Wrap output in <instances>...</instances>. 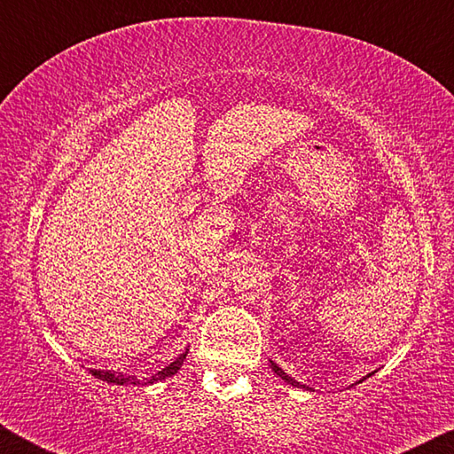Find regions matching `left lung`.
<instances>
[{"label": "left lung", "instance_id": "left-lung-1", "mask_svg": "<svg viewBox=\"0 0 454 454\" xmlns=\"http://www.w3.org/2000/svg\"><path fill=\"white\" fill-rule=\"evenodd\" d=\"M270 368H272V372L274 374H278L280 376V379L284 380V382H288V384H292V387H296V388H306V390H312V388H309V387H306V384H301V382H298V380H294V379H292V376L290 374H286V372H284L282 371V368L278 366V364H276L274 363V360H270ZM374 372H368L366 376H363V379H360L358 382H363V380H366L368 379V376H372ZM358 382H355V384H358Z\"/></svg>", "mask_w": 454, "mask_h": 454}]
</instances>
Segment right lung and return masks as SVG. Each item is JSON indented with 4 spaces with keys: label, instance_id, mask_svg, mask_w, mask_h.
I'll list each match as a JSON object with an SVG mask.
<instances>
[{
    "label": "right lung",
    "instance_id": "1",
    "mask_svg": "<svg viewBox=\"0 0 454 454\" xmlns=\"http://www.w3.org/2000/svg\"><path fill=\"white\" fill-rule=\"evenodd\" d=\"M186 355H188V348L184 350L180 356H176L170 364L164 366L162 371H158L150 380H145V382H142L140 379H136L134 374H124V372H116V371H98V368H90V374L96 376V379H99V380H104V382L120 384V387H121V384H142V387H144V384H153V382H160V380L168 379V376H174L182 368L184 360H186Z\"/></svg>",
    "mask_w": 454,
    "mask_h": 454
}]
</instances>
